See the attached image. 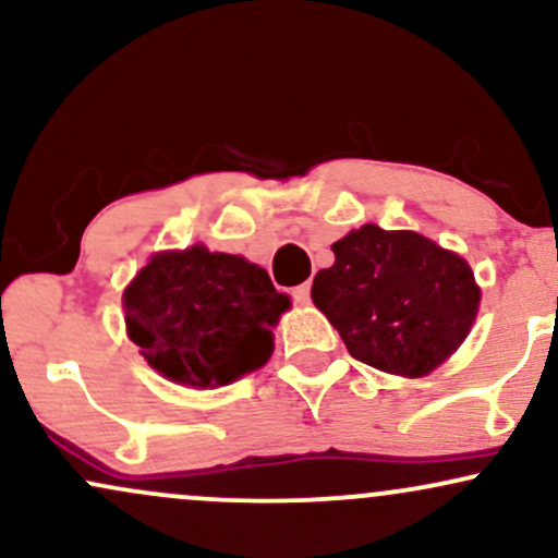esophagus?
Segmentation results:
<instances>
[{"label": "esophagus", "mask_w": 558, "mask_h": 558, "mask_svg": "<svg viewBox=\"0 0 558 558\" xmlns=\"http://www.w3.org/2000/svg\"><path fill=\"white\" fill-rule=\"evenodd\" d=\"M310 291H312L310 283H301L293 288L291 296H293V301H299V304H306V301H310Z\"/></svg>", "instance_id": "esophagus-1"}]
</instances>
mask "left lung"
<instances>
[{
  "mask_svg": "<svg viewBox=\"0 0 558 558\" xmlns=\"http://www.w3.org/2000/svg\"><path fill=\"white\" fill-rule=\"evenodd\" d=\"M312 301L354 360L383 373H433L475 323L480 288L470 265L412 230L364 226L332 243Z\"/></svg>",
  "mask_w": 558,
  "mask_h": 558,
  "instance_id": "obj_1",
  "label": "left lung"
}]
</instances>
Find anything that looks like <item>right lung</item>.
<instances>
[{"label":"right lung","mask_w":558,"mask_h":558,"mask_svg":"<svg viewBox=\"0 0 558 558\" xmlns=\"http://www.w3.org/2000/svg\"><path fill=\"white\" fill-rule=\"evenodd\" d=\"M123 306L128 336L159 375L215 388L270 360V328L291 301L252 262L191 246L151 257Z\"/></svg>","instance_id":"right-lung-1"}]
</instances>
